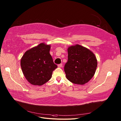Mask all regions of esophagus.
<instances>
[{
	"instance_id": "esophagus-1",
	"label": "esophagus",
	"mask_w": 121,
	"mask_h": 121,
	"mask_svg": "<svg viewBox=\"0 0 121 121\" xmlns=\"http://www.w3.org/2000/svg\"><path fill=\"white\" fill-rule=\"evenodd\" d=\"M58 68H61V67H62V64H60L58 65Z\"/></svg>"
}]
</instances>
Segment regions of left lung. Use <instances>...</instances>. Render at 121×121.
Masks as SVG:
<instances>
[{
	"label": "left lung",
	"instance_id": "obj_1",
	"mask_svg": "<svg viewBox=\"0 0 121 121\" xmlns=\"http://www.w3.org/2000/svg\"><path fill=\"white\" fill-rule=\"evenodd\" d=\"M68 62L64 66L67 78L72 83L83 85L95 74L97 60L89 49L79 44L68 48Z\"/></svg>",
	"mask_w": 121,
	"mask_h": 121
}]
</instances>
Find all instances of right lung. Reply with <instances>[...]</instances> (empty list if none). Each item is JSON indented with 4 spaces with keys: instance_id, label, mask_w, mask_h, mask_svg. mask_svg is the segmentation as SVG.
<instances>
[{
    "instance_id": "right-lung-1",
    "label": "right lung",
    "mask_w": 121,
    "mask_h": 121,
    "mask_svg": "<svg viewBox=\"0 0 121 121\" xmlns=\"http://www.w3.org/2000/svg\"><path fill=\"white\" fill-rule=\"evenodd\" d=\"M50 45L41 43L27 50L21 60L22 73L31 84L41 86L52 77L57 68L49 53Z\"/></svg>"
}]
</instances>
